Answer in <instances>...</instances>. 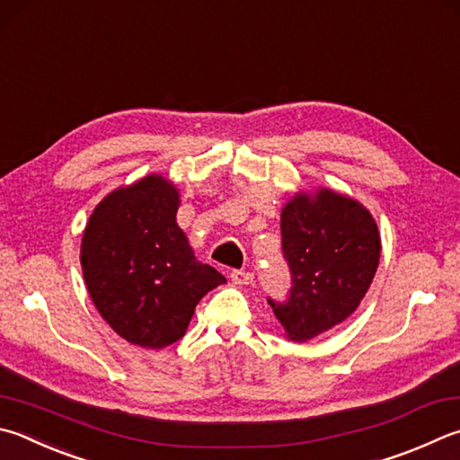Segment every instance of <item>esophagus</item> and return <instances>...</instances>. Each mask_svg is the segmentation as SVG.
<instances>
[{
  "label": "esophagus",
  "mask_w": 460,
  "mask_h": 460,
  "mask_svg": "<svg viewBox=\"0 0 460 460\" xmlns=\"http://www.w3.org/2000/svg\"><path fill=\"white\" fill-rule=\"evenodd\" d=\"M231 281L235 283V286H249V283H253V273L245 270H233Z\"/></svg>",
  "instance_id": "esophagus-1"
}]
</instances>
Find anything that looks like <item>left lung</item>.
Wrapping results in <instances>:
<instances>
[{
  "instance_id": "8db88e82",
  "label": "left lung",
  "mask_w": 460,
  "mask_h": 460,
  "mask_svg": "<svg viewBox=\"0 0 460 460\" xmlns=\"http://www.w3.org/2000/svg\"><path fill=\"white\" fill-rule=\"evenodd\" d=\"M281 245L294 286L286 304L270 305L291 341L312 340L352 315L382 252L368 208L323 187L296 193L283 207Z\"/></svg>"
}]
</instances>
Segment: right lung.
<instances>
[{
    "label": "right lung",
    "instance_id": "obj_1",
    "mask_svg": "<svg viewBox=\"0 0 460 460\" xmlns=\"http://www.w3.org/2000/svg\"><path fill=\"white\" fill-rule=\"evenodd\" d=\"M179 189L163 174L119 187L96 205L82 235L86 289L104 322L150 349L185 336L197 304L227 279L195 257L177 225Z\"/></svg>",
    "mask_w": 460,
    "mask_h": 460
}]
</instances>
